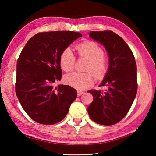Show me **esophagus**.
<instances>
[{
    "label": "esophagus",
    "instance_id": "esophagus-1",
    "mask_svg": "<svg viewBox=\"0 0 156 156\" xmlns=\"http://www.w3.org/2000/svg\"><path fill=\"white\" fill-rule=\"evenodd\" d=\"M83 93H84V91H82V90H78V91H77V94H78V96H80V95H82Z\"/></svg>",
    "mask_w": 156,
    "mask_h": 156
}]
</instances>
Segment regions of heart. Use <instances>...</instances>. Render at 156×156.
<instances>
[{
  "instance_id": "obj_1",
  "label": "heart",
  "mask_w": 156,
  "mask_h": 156,
  "mask_svg": "<svg viewBox=\"0 0 156 156\" xmlns=\"http://www.w3.org/2000/svg\"><path fill=\"white\" fill-rule=\"evenodd\" d=\"M79 58L89 60L86 71L87 73L72 72L65 76L64 81L68 85L78 90L88 88L93 85L94 76L98 80H102L107 74L108 69L107 59L104 56V50L97 43L87 40L76 45ZM76 57L69 48L64 49L59 56V65L66 72L74 68Z\"/></svg>"
}]
</instances>
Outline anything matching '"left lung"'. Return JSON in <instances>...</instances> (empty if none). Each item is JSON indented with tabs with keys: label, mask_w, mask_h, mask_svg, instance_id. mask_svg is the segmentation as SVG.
Instances as JSON below:
<instances>
[{
	"label": "left lung",
	"mask_w": 156,
	"mask_h": 156,
	"mask_svg": "<svg viewBox=\"0 0 156 156\" xmlns=\"http://www.w3.org/2000/svg\"><path fill=\"white\" fill-rule=\"evenodd\" d=\"M90 37L105 46L109 67L100 87L90 90L93 101L88 112L92 121L102 125L117 123L127 114L137 91V65L131 49L124 39L111 31H90Z\"/></svg>",
	"instance_id": "left-lung-1"
}]
</instances>
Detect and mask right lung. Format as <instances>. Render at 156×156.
Masks as SVG:
<instances>
[{"label":"right lung","mask_w":156,"mask_h":156,"mask_svg":"<svg viewBox=\"0 0 156 156\" xmlns=\"http://www.w3.org/2000/svg\"><path fill=\"white\" fill-rule=\"evenodd\" d=\"M80 33L41 32L29 39L16 63L15 92L23 108L40 124L54 125L64 119L77 97L68 85L54 87L61 80L59 56Z\"/></svg>","instance_id":"add662e5"}]
</instances>
